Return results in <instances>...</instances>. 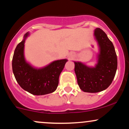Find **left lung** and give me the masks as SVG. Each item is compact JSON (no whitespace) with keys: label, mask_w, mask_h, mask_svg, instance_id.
<instances>
[{"label":"left lung","mask_w":129,"mask_h":129,"mask_svg":"<svg viewBox=\"0 0 129 129\" xmlns=\"http://www.w3.org/2000/svg\"><path fill=\"white\" fill-rule=\"evenodd\" d=\"M94 36L100 47L98 63L89 67L75 62V72L79 88L84 92L97 93L109 87L116 74L118 62L115 48L105 32L97 28Z\"/></svg>","instance_id":"left-lung-1"}]
</instances>
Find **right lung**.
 <instances>
[{
	"instance_id": "1",
	"label": "right lung",
	"mask_w": 129,
	"mask_h": 129,
	"mask_svg": "<svg viewBox=\"0 0 129 129\" xmlns=\"http://www.w3.org/2000/svg\"><path fill=\"white\" fill-rule=\"evenodd\" d=\"M24 39L16 47L12 60L13 72L17 83L34 95H44L53 93L57 88L59 77L67 59L57 60L42 69H35L26 62L24 57Z\"/></svg>"
}]
</instances>
